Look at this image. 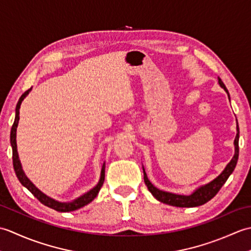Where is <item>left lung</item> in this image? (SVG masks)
<instances>
[{"label": "left lung", "instance_id": "1", "mask_svg": "<svg viewBox=\"0 0 251 251\" xmlns=\"http://www.w3.org/2000/svg\"><path fill=\"white\" fill-rule=\"evenodd\" d=\"M218 81H219L220 86L226 90V94L228 95L227 89L226 87V85L223 84L221 81V78L218 77ZM228 98H230V95H228ZM237 134L235 137V140H234V146H235V154H234L233 158L231 159V162L226 165V167L225 170L218 176L216 179L210 181L209 183H207L205 185L200 186L199 189H196L193 193L191 195H179V194H174L170 193V192H165L155 188L151 182L150 180L148 179V176L146 174V170L143 168V179H145V182L148 186L149 191L151 192L152 195L155 197V199L159 201L165 202V204L176 206V207H196V206H201L204 205L205 202L208 201H210L212 197H215V195L219 192V190L222 188V185L226 182L227 178L230 177L231 174L233 173V170L235 169V166L237 164V159H238V152H239V148H238V139H239V128L238 125L236 127Z\"/></svg>", "mask_w": 251, "mask_h": 251}]
</instances>
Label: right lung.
Masks as SVG:
<instances>
[{
  "label": "right lung",
  "mask_w": 251,
  "mask_h": 251,
  "mask_svg": "<svg viewBox=\"0 0 251 251\" xmlns=\"http://www.w3.org/2000/svg\"><path fill=\"white\" fill-rule=\"evenodd\" d=\"M31 89L32 88L26 90V92H25L23 95H21V97L19 98L17 105H16L15 121H14L13 126H12V130H10V146H12V149H13V165H14L16 176H17V178L20 181V183L24 186H25V188L28 189L31 193L33 194L43 205L50 207V208H52V209H55L57 211H61V212H69V211L76 210V209H78V208H82L85 205L89 204V202L93 201L95 197L98 195L101 186H102L103 181H104L105 163H103L102 168H101L100 179H99V182L97 183V185H96L95 188H93L90 191H88L87 193H85L82 196L77 197V199L74 200L73 201L61 202V201H55L54 199L47 196L46 194L43 193V192H41L39 189H37L36 186L28 179V177H26L25 172L23 170V167H21V163L19 161V156H18V152H17V143H16V131H17V126H18V122H19L20 104H21V102H23V100L26 97V95L30 93Z\"/></svg>",
  "instance_id": "right-lung-1"
}]
</instances>
